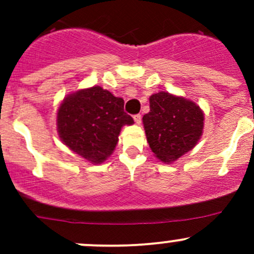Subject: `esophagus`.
<instances>
[{
	"label": "esophagus",
	"mask_w": 254,
	"mask_h": 254,
	"mask_svg": "<svg viewBox=\"0 0 254 254\" xmlns=\"http://www.w3.org/2000/svg\"><path fill=\"white\" fill-rule=\"evenodd\" d=\"M134 120H135V123H136L137 125H140V124H141V115L135 114L134 115Z\"/></svg>",
	"instance_id": "esophagus-1"
}]
</instances>
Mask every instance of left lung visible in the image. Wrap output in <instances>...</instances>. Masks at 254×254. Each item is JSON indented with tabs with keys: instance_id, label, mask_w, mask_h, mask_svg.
Segmentation results:
<instances>
[{
	"instance_id": "left-lung-1",
	"label": "left lung",
	"mask_w": 254,
	"mask_h": 254,
	"mask_svg": "<svg viewBox=\"0 0 254 254\" xmlns=\"http://www.w3.org/2000/svg\"><path fill=\"white\" fill-rule=\"evenodd\" d=\"M142 123L152 152L162 162L171 163L199 141L204 114L194 102L162 91L150 97V112Z\"/></svg>"
}]
</instances>
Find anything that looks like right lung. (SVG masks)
Segmentation results:
<instances>
[{"mask_svg":"<svg viewBox=\"0 0 254 254\" xmlns=\"http://www.w3.org/2000/svg\"><path fill=\"white\" fill-rule=\"evenodd\" d=\"M132 118L124 112V99L99 86L65 97L58 111V132L70 150L91 163L112 155L124 125Z\"/></svg>","mask_w":254,"mask_h":254,"instance_id":"1","label":"right lung"}]
</instances>
